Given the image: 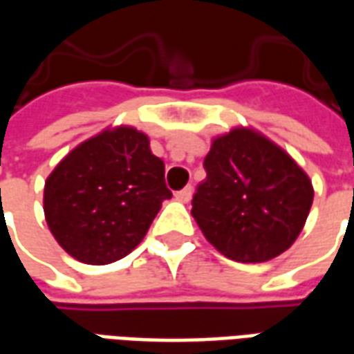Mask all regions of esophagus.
<instances>
[{
  "mask_svg": "<svg viewBox=\"0 0 354 354\" xmlns=\"http://www.w3.org/2000/svg\"><path fill=\"white\" fill-rule=\"evenodd\" d=\"M192 195H193L192 185H187V187H184L182 192H178L174 197H176V201H180V203H189V201H192Z\"/></svg>",
  "mask_w": 354,
  "mask_h": 354,
  "instance_id": "1",
  "label": "esophagus"
}]
</instances>
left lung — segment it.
Here are the masks:
<instances>
[{
    "mask_svg": "<svg viewBox=\"0 0 354 354\" xmlns=\"http://www.w3.org/2000/svg\"><path fill=\"white\" fill-rule=\"evenodd\" d=\"M192 216L225 258L261 263L296 243L315 189L288 151L252 127L212 138Z\"/></svg>",
    "mask_w": 354,
    "mask_h": 354,
    "instance_id": "8db88e82",
    "label": "left lung"
}]
</instances>
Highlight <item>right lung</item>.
I'll return each instance as SVG.
<instances>
[{
  "label": "right lung",
  "instance_id": "right-lung-1",
  "mask_svg": "<svg viewBox=\"0 0 354 354\" xmlns=\"http://www.w3.org/2000/svg\"><path fill=\"white\" fill-rule=\"evenodd\" d=\"M172 193L165 162L131 124L108 127L75 146L45 180L43 212L53 237L88 266L131 254Z\"/></svg>",
  "mask_w": 354,
  "mask_h": 354
}]
</instances>
